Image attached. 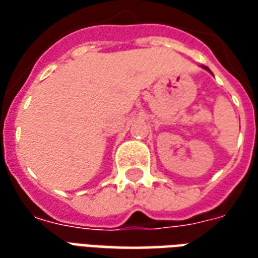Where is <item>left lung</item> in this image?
I'll return each mask as SVG.
<instances>
[{
  "label": "left lung",
  "mask_w": 258,
  "mask_h": 258,
  "mask_svg": "<svg viewBox=\"0 0 258 258\" xmlns=\"http://www.w3.org/2000/svg\"><path fill=\"white\" fill-rule=\"evenodd\" d=\"M202 68L206 69V70H207V72H210V69H209V68H206V66H202ZM210 73H211V72H210Z\"/></svg>",
  "instance_id": "left-lung-1"
}]
</instances>
